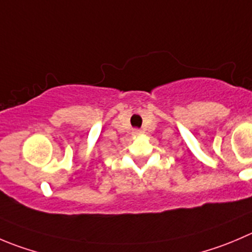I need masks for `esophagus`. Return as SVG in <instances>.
<instances>
[{"mask_svg":"<svg viewBox=\"0 0 252 252\" xmlns=\"http://www.w3.org/2000/svg\"><path fill=\"white\" fill-rule=\"evenodd\" d=\"M141 133H143V131L139 130V129H134V130H133V135H134V136L141 135Z\"/></svg>","mask_w":252,"mask_h":252,"instance_id":"obj_1","label":"esophagus"}]
</instances>
